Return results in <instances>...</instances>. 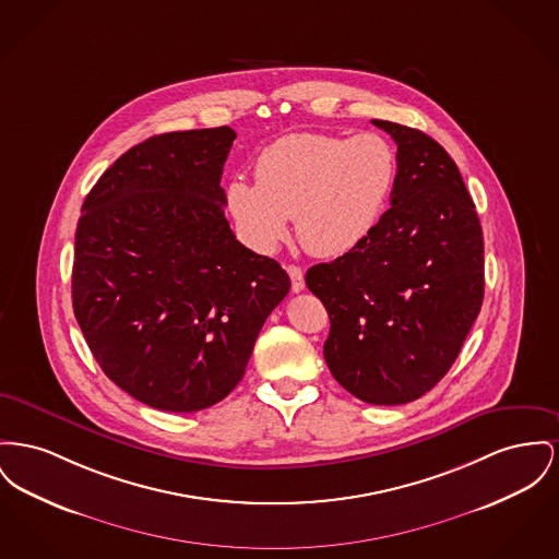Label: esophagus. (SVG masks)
<instances>
[{
	"mask_svg": "<svg viewBox=\"0 0 559 559\" xmlns=\"http://www.w3.org/2000/svg\"><path fill=\"white\" fill-rule=\"evenodd\" d=\"M287 272H289V276H292V289L299 294L301 289H304V270L296 265V263H289L287 265Z\"/></svg>",
	"mask_w": 559,
	"mask_h": 559,
	"instance_id": "obj_1",
	"label": "esophagus"
}]
</instances>
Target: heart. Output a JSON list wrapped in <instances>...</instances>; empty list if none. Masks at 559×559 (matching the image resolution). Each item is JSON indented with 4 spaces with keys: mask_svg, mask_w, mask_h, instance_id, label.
Returning a JSON list of instances; mask_svg holds the SVG:
<instances>
[{
    "mask_svg": "<svg viewBox=\"0 0 559 559\" xmlns=\"http://www.w3.org/2000/svg\"><path fill=\"white\" fill-rule=\"evenodd\" d=\"M255 183L234 179L226 204L242 240L270 253L296 219L299 242L319 258H337L378 226L396 181V154L378 132L355 136L289 132L255 158Z\"/></svg>",
    "mask_w": 559,
    "mask_h": 559,
    "instance_id": "obj_1",
    "label": "heart"
}]
</instances>
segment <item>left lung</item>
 Listing matches in <instances>:
<instances>
[{"mask_svg":"<svg viewBox=\"0 0 559 559\" xmlns=\"http://www.w3.org/2000/svg\"><path fill=\"white\" fill-rule=\"evenodd\" d=\"M396 143L391 209L359 247L306 272L328 310L333 378L371 405L428 393L456 361L484 301V231L450 154L371 120Z\"/></svg>","mask_w":559,"mask_h":559,"instance_id":"obj_1","label":"left lung"}]
</instances>
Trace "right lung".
I'll list each match as a JSON object with an SVG mask.
<instances>
[{
    "instance_id": "obj_1",
    "label": "right lung",
    "mask_w": 559,
    "mask_h": 559,
    "mask_svg": "<svg viewBox=\"0 0 559 559\" xmlns=\"http://www.w3.org/2000/svg\"><path fill=\"white\" fill-rule=\"evenodd\" d=\"M230 127L165 132L109 166L82 204L71 299L105 376L163 412H198L242 380L281 263L240 245L222 173Z\"/></svg>"
}]
</instances>
